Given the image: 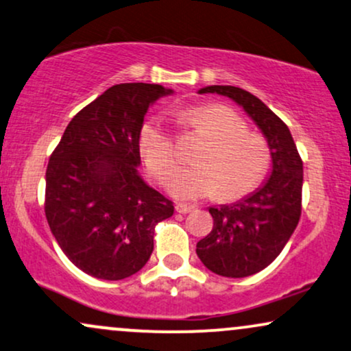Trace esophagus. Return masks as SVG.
<instances>
[{
  "mask_svg": "<svg viewBox=\"0 0 351 351\" xmlns=\"http://www.w3.org/2000/svg\"><path fill=\"white\" fill-rule=\"evenodd\" d=\"M175 209H176V213H180V214H188V213H191V210L194 209V206H189V204H183V202H178V204L175 206Z\"/></svg>",
  "mask_w": 351,
  "mask_h": 351,
  "instance_id": "esophagus-1",
  "label": "esophagus"
}]
</instances>
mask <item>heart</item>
<instances>
[{
	"mask_svg": "<svg viewBox=\"0 0 351 351\" xmlns=\"http://www.w3.org/2000/svg\"><path fill=\"white\" fill-rule=\"evenodd\" d=\"M186 117L202 129L209 142L197 154V163L170 173L167 189L176 199L196 201L217 196L235 201L252 193L265 178L269 150L260 135L247 132L237 112L222 104H197ZM138 149L152 175L162 180L178 162V147L163 119H150L138 134Z\"/></svg>",
	"mask_w": 351,
	"mask_h": 351,
	"instance_id": "b5f03b06",
	"label": "heart"
}]
</instances>
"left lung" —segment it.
Masks as SVG:
<instances>
[{
	"label": "left lung",
	"instance_id": "obj_1",
	"mask_svg": "<svg viewBox=\"0 0 351 351\" xmlns=\"http://www.w3.org/2000/svg\"><path fill=\"white\" fill-rule=\"evenodd\" d=\"M239 104L261 130L271 155V171L255 191L230 202L210 206V234L196 243L206 268L226 278L261 271L280 255L301 217L302 160L288 125L252 93L237 86L201 88Z\"/></svg>",
	"mask_w": 351,
	"mask_h": 351
}]
</instances>
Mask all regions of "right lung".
I'll use <instances>...</instances> for the list:
<instances>
[{
    "label": "right lung",
    "mask_w": 351,
    "mask_h": 351,
    "mask_svg": "<svg viewBox=\"0 0 351 351\" xmlns=\"http://www.w3.org/2000/svg\"><path fill=\"white\" fill-rule=\"evenodd\" d=\"M173 93L114 84L70 121L49 160L45 217L62 252L90 276L117 281L141 271L155 226L173 216L171 201L138 173L143 117Z\"/></svg>",
    "instance_id": "obj_1"
}]
</instances>
